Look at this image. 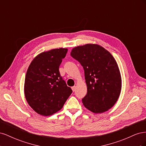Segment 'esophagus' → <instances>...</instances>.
Returning a JSON list of instances; mask_svg holds the SVG:
<instances>
[{"instance_id":"34e87169","label":"esophagus","mask_w":146,"mask_h":146,"mask_svg":"<svg viewBox=\"0 0 146 146\" xmlns=\"http://www.w3.org/2000/svg\"><path fill=\"white\" fill-rule=\"evenodd\" d=\"M72 91L74 92L75 91H76V86H72Z\"/></svg>"}]
</instances>
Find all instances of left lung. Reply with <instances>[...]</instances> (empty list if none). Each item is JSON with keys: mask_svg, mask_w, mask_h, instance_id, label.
Returning a JSON list of instances; mask_svg holds the SVG:
<instances>
[{"mask_svg": "<svg viewBox=\"0 0 146 146\" xmlns=\"http://www.w3.org/2000/svg\"><path fill=\"white\" fill-rule=\"evenodd\" d=\"M70 55L83 66L87 94L82 99L85 107L95 113L111 108L121 91V77L117 64L102 47L88 44L74 48Z\"/></svg>", "mask_w": 146, "mask_h": 146, "instance_id": "8db88e82", "label": "left lung"}]
</instances>
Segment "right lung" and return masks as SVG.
Instances as JSON below:
<instances>
[{
  "mask_svg": "<svg viewBox=\"0 0 146 146\" xmlns=\"http://www.w3.org/2000/svg\"><path fill=\"white\" fill-rule=\"evenodd\" d=\"M68 48H56L35 57L26 73L24 93L28 104L42 116L58 111L72 90L61 76L59 67Z\"/></svg>",
  "mask_w": 146,
  "mask_h": 146,
  "instance_id": "1",
  "label": "right lung"
}]
</instances>
